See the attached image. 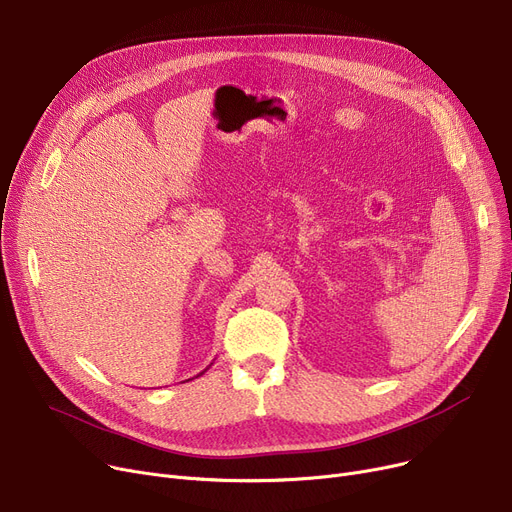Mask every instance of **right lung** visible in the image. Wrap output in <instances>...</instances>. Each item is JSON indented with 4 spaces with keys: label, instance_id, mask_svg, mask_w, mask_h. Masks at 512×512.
<instances>
[{
    "label": "right lung",
    "instance_id": "obj_1",
    "mask_svg": "<svg viewBox=\"0 0 512 512\" xmlns=\"http://www.w3.org/2000/svg\"><path fill=\"white\" fill-rule=\"evenodd\" d=\"M201 373H205V371H201ZM201 373H199V375H201Z\"/></svg>",
    "mask_w": 512,
    "mask_h": 512
}]
</instances>
